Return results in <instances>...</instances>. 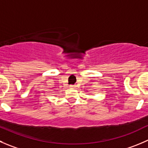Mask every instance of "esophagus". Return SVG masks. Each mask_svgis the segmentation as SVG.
<instances>
[{
	"label": "esophagus",
	"mask_w": 148,
	"mask_h": 148,
	"mask_svg": "<svg viewBox=\"0 0 148 148\" xmlns=\"http://www.w3.org/2000/svg\"><path fill=\"white\" fill-rule=\"evenodd\" d=\"M69 87H70V88H75L76 85H75V84H70Z\"/></svg>",
	"instance_id": "esophagus-1"
}]
</instances>
